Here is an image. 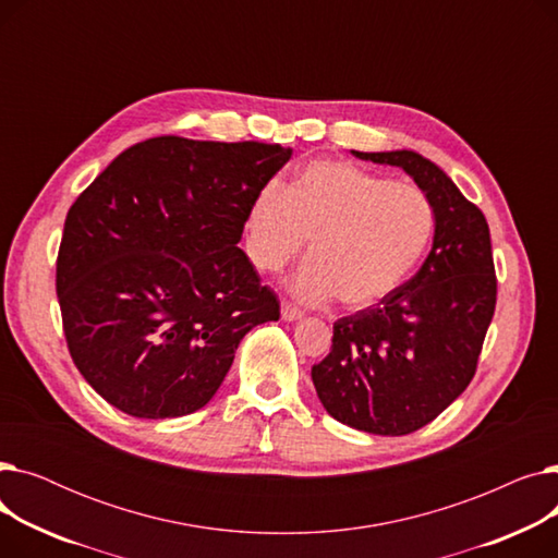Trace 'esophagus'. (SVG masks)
Segmentation results:
<instances>
[{
    "instance_id": "esophagus-1",
    "label": "esophagus",
    "mask_w": 558,
    "mask_h": 558,
    "mask_svg": "<svg viewBox=\"0 0 558 558\" xmlns=\"http://www.w3.org/2000/svg\"><path fill=\"white\" fill-rule=\"evenodd\" d=\"M282 318L284 320H299L301 316H303V310L301 307H296V305H291V303H287V301H282Z\"/></svg>"
}]
</instances>
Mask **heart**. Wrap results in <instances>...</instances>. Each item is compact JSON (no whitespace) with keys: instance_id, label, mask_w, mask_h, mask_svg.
Here are the masks:
<instances>
[{"instance_id":"1","label":"heart","mask_w":558,"mask_h":558,"mask_svg":"<svg viewBox=\"0 0 558 558\" xmlns=\"http://www.w3.org/2000/svg\"><path fill=\"white\" fill-rule=\"evenodd\" d=\"M434 232L427 194L348 162L320 160L291 185L264 187L246 217V251L262 271H278L310 240V259L289 287L307 303L339 299L364 310L412 274Z\"/></svg>"}]
</instances>
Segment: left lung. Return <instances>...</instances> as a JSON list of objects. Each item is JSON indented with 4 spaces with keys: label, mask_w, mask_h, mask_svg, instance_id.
Instances as JSON below:
<instances>
[{
    "label": "left lung",
    "mask_w": 558,
    "mask_h": 558,
    "mask_svg": "<svg viewBox=\"0 0 558 558\" xmlns=\"http://www.w3.org/2000/svg\"><path fill=\"white\" fill-rule=\"evenodd\" d=\"M353 154L412 175L432 201L434 244L412 280L337 320L312 379L339 423L402 436L432 423L477 371L497 301L490 232L477 205L421 154Z\"/></svg>",
    "instance_id": "8db88e82"
}]
</instances>
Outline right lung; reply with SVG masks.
Here are the masks:
<instances>
[{
    "mask_svg": "<svg viewBox=\"0 0 558 558\" xmlns=\"http://www.w3.org/2000/svg\"><path fill=\"white\" fill-rule=\"evenodd\" d=\"M291 158L264 142L144 140L87 185L65 219L56 294L70 355L135 418L196 412L244 335L280 301L238 246L255 196Z\"/></svg>",
    "mask_w": 558,
    "mask_h": 558,
    "instance_id": "right-lung-1",
    "label": "right lung"
}]
</instances>
